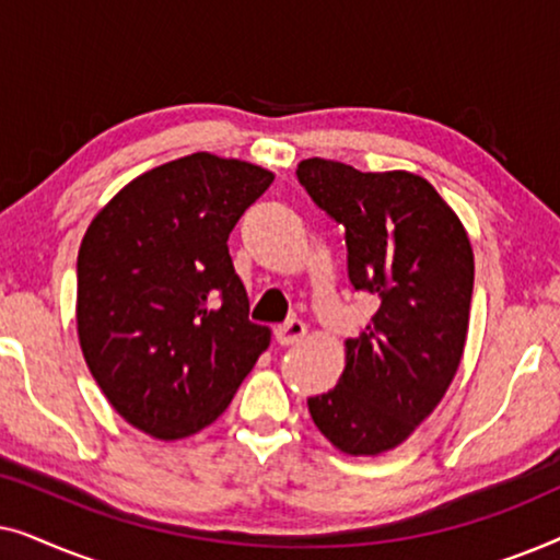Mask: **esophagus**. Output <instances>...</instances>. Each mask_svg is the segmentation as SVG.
Listing matches in <instances>:
<instances>
[{
    "label": "esophagus",
    "mask_w": 560,
    "mask_h": 560,
    "mask_svg": "<svg viewBox=\"0 0 560 560\" xmlns=\"http://www.w3.org/2000/svg\"><path fill=\"white\" fill-rule=\"evenodd\" d=\"M305 336H308V326H305L301 318H290V320H285V324H280L278 328H275V339H278V343H282V347L301 343Z\"/></svg>",
    "instance_id": "obj_1"
}]
</instances>
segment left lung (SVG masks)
Masks as SVG:
<instances>
[{"mask_svg":"<svg viewBox=\"0 0 560 560\" xmlns=\"http://www.w3.org/2000/svg\"><path fill=\"white\" fill-rule=\"evenodd\" d=\"M298 180L347 229L354 290L380 298L359 339H347L339 385L308 397L313 423L349 456L400 446L435 410L462 364L474 252L454 209L408 171L362 173L308 158Z\"/></svg>","mask_w":560,"mask_h":560,"instance_id":"1","label":"left lung"}]
</instances>
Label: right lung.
<instances>
[{"mask_svg":"<svg viewBox=\"0 0 560 560\" xmlns=\"http://www.w3.org/2000/svg\"><path fill=\"white\" fill-rule=\"evenodd\" d=\"M272 180L259 165L194 152L127 183L83 234V359L142 433L178 441L211 425L270 347L226 240Z\"/></svg>","mask_w":560,"mask_h":560,"instance_id":"obj_1","label":"right lung"}]
</instances>
